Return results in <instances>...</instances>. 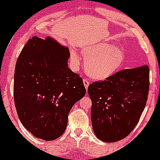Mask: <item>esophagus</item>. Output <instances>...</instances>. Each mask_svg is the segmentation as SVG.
<instances>
[{
  "mask_svg": "<svg viewBox=\"0 0 160 160\" xmlns=\"http://www.w3.org/2000/svg\"><path fill=\"white\" fill-rule=\"evenodd\" d=\"M83 84H84L85 88H86V89H88V86H89V84H90V82L88 81V80H86V79H83Z\"/></svg>",
  "mask_w": 160,
  "mask_h": 160,
  "instance_id": "1",
  "label": "esophagus"
}]
</instances>
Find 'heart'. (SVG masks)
Returning a JSON list of instances; mask_svg holds the SVG:
<instances>
[{
    "mask_svg": "<svg viewBox=\"0 0 160 160\" xmlns=\"http://www.w3.org/2000/svg\"><path fill=\"white\" fill-rule=\"evenodd\" d=\"M85 58V70L92 79L103 80L118 72L125 62V53L117 46L107 42L88 43L82 49ZM71 61L74 65L80 63L78 53L72 51Z\"/></svg>",
    "mask_w": 160,
    "mask_h": 160,
    "instance_id": "b5f03b06",
    "label": "heart"
}]
</instances>
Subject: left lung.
<instances>
[{"mask_svg":"<svg viewBox=\"0 0 160 160\" xmlns=\"http://www.w3.org/2000/svg\"><path fill=\"white\" fill-rule=\"evenodd\" d=\"M149 89L148 66L125 69L88 88L92 101L91 122L96 136L114 142L135 128L146 107Z\"/></svg>","mask_w":160,"mask_h":160,"instance_id":"8db88e82","label":"left lung"}]
</instances>
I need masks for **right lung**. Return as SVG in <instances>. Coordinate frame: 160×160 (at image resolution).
I'll return each mask as SVG.
<instances>
[{"label":"right lung","mask_w":160,"mask_h":160,"mask_svg":"<svg viewBox=\"0 0 160 160\" xmlns=\"http://www.w3.org/2000/svg\"><path fill=\"white\" fill-rule=\"evenodd\" d=\"M70 50L49 37L29 38L17 59L14 100L22 125L38 138L63 134L70 111L86 93L83 79L68 67Z\"/></svg>","instance_id":"1"}]
</instances>
